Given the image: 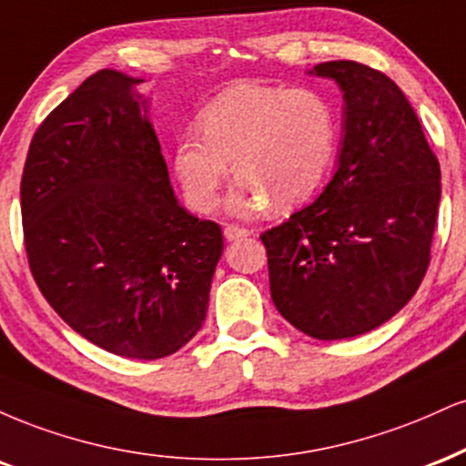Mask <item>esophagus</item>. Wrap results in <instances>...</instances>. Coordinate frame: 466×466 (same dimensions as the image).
Listing matches in <instances>:
<instances>
[{"label": "esophagus", "instance_id": "esophagus-1", "mask_svg": "<svg viewBox=\"0 0 466 466\" xmlns=\"http://www.w3.org/2000/svg\"><path fill=\"white\" fill-rule=\"evenodd\" d=\"M246 235H250L248 228L238 227V224H227V227H224V238H227L228 242H235V239H242V238H246Z\"/></svg>", "mask_w": 466, "mask_h": 466}]
</instances>
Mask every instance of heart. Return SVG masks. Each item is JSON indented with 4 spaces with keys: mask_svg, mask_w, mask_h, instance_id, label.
I'll list each match as a JSON object with an SVG mask.
<instances>
[{
    "mask_svg": "<svg viewBox=\"0 0 466 466\" xmlns=\"http://www.w3.org/2000/svg\"><path fill=\"white\" fill-rule=\"evenodd\" d=\"M198 126L174 150L185 198L198 211L218 205L228 163L239 180L235 209L299 205L319 189L336 150L331 104L309 89L238 85L202 108Z\"/></svg>",
    "mask_w": 466,
    "mask_h": 466,
    "instance_id": "obj_1",
    "label": "heart"
}]
</instances>
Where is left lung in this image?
Instances as JSON below:
<instances>
[{"label": "left lung", "instance_id": "obj_1", "mask_svg": "<svg viewBox=\"0 0 466 466\" xmlns=\"http://www.w3.org/2000/svg\"><path fill=\"white\" fill-rule=\"evenodd\" d=\"M344 91L340 161L322 194L261 233L270 297L289 325L342 340L390 320L430 266L441 166L386 74L355 60L314 67Z\"/></svg>", "mask_w": 466, "mask_h": 466}]
</instances>
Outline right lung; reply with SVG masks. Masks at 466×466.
<instances>
[{
    "label": "right lung",
    "mask_w": 466,
    "mask_h": 466,
    "mask_svg": "<svg viewBox=\"0 0 466 466\" xmlns=\"http://www.w3.org/2000/svg\"><path fill=\"white\" fill-rule=\"evenodd\" d=\"M100 69L43 119L21 177L30 272L82 338L122 358L177 353L200 329L224 242L178 205L133 91Z\"/></svg>",
    "instance_id": "obj_1"
}]
</instances>
